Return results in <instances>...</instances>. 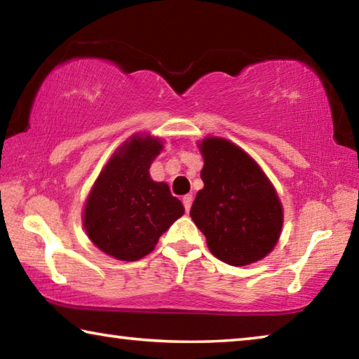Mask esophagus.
<instances>
[{
	"mask_svg": "<svg viewBox=\"0 0 359 359\" xmlns=\"http://www.w3.org/2000/svg\"><path fill=\"white\" fill-rule=\"evenodd\" d=\"M182 203H184V208L187 212H190L191 209V203H193V196L191 194H185L184 199H182Z\"/></svg>",
	"mask_w": 359,
	"mask_h": 359,
	"instance_id": "34e87169",
	"label": "esophagus"
}]
</instances>
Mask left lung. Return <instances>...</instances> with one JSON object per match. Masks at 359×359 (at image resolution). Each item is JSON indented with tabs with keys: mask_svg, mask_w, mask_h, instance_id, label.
Masks as SVG:
<instances>
[{
	"mask_svg": "<svg viewBox=\"0 0 359 359\" xmlns=\"http://www.w3.org/2000/svg\"><path fill=\"white\" fill-rule=\"evenodd\" d=\"M204 158L203 190L190 217L205 236L210 253L231 266L267 257L280 238L283 208L274 185L253 158L224 137L198 142Z\"/></svg>",
	"mask_w": 359,
	"mask_h": 359,
	"instance_id": "left-lung-1",
	"label": "left lung"
}]
</instances>
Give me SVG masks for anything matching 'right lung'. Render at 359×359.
Wrapping results in <instances>:
<instances>
[{"label":"right lung","instance_id":"right-lung-1","mask_svg":"<svg viewBox=\"0 0 359 359\" xmlns=\"http://www.w3.org/2000/svg\"><path fill=\"white\" fill-rule=\"evenodd\" d=\"M163 150L160 137L136 133L114 151L83 204L88 239L109 257L137 261L154 252L160 236L184 215L166 182L149 169Z\"/></svg>","mask_w":359,"mask_h":359}]
</instances>
